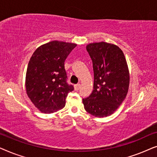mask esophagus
<instances>
[{
	"label": "esophagus",
	"instance_id": "1",
	"mask_svg": "<svg viewBox=\"0 0 157 157\" xmlns=\"http://www.w3.org/2000/svg\"><path fill=\"white\" fill-rule=\"evenodd\" d=\"M80 88H81L80 83H78V84H76L74 86V89H75V90H76V91H78Z\"/></svg>",
	"mask_w": 157,
	"mask_h": 157
}]
</instances>
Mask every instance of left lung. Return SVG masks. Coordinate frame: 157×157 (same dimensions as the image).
<instances>
[{
  "label": "left lung",
  "mask_w": 157,
  "mask_h": 157,
  "mask_svg": "<svg viewBox=\"0 0 157 157\" xmlns=\"http://www.w3.org/2000/svg\"><path fill=\"white\" fill-rule=\"evenodd\" d=\"M94 75V90L83 98L85 110L96 117H108L117 110L128 93L129 73L121 49L105 42L87 45Z\"/></svg>",
  "instance_id": "obj_1"
}]
</instances>
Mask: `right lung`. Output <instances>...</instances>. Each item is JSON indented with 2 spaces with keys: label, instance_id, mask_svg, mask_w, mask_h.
I'll return each mask as SVG.
<instances>
[{
  "label": "right lung",
  "instance_id": "right-lung-1",
  "mask_svg": "<svg viewBox=\"0 0 157 157\" xmlns=\"http://www.w3.org/2000/svg\"><path fill=\"white\" fill-rule=\"evenodd\" d=\"M76 44L63 41L47 43L35 51L28 65L25 88L33 104L43 113H51L65 106L74 91L67 83L64 62Z\"/></svg>",
  "mask_w": 157,
  "mask_h": 157
}]
</instances>
